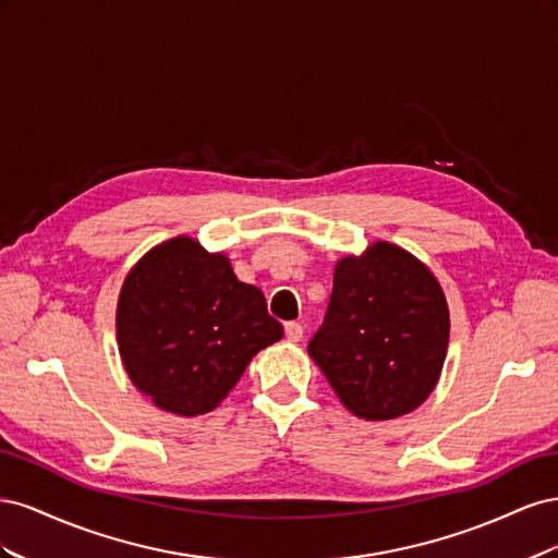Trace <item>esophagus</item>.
I'll list each match as a JSON object with an SVG mask.
<instances>
[{
  "label": "esophagus",
  "instance_id": "34e87169",
  "mask_svg": "<svg viewBox=\"0 0 558 558\" xmlns=\"http://www.w3.org/2000/svg\"><path fill=\"white\" fill-rule=\"evenodd\" d=\"M283 332H286V337H289L291 342H300L302 340V332H305V328H302L298 320H289V324L283 326Z\"/></svg>",
  "mask_w": 558,
  "mask_h": 558
}]
</instances>
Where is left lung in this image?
Segmentation results:
<instances>
[{
    "instance_id": "8db88e82",
    "label": "left lung",
    "mask_w": 558,
    "mask_h": 558,
    "mask_svg": "<svg viewBox=\"0 0 558 558\" xmlns=\"http://www.w3.org/2000/svg\"><path fill=\"white\" fill-rule=\"evenodd\" d=\"M447 342L449 310L430 269L377 242L365 256L337 263L324 324L307 351L349 412L381 421L430 396Z\"/></svg>"
}]
</instances>
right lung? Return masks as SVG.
Listing matches in <instances>:
<instances>
[{
    "mask_svg": "<svg viewBox=\"0 0 558 558\" xmlns=\"http://www.w3.org/2000/svg\"><path fill=\"white\" fill-rule=\"evenodd\" d=\"M116 332L132 384L158 408L197 416L228 396L283 328L223 253L177 238L150 248L128 275Z\"/></svg>",
    "mask_w": 558,
    "mask_h": 558,
    "instance_id": "right-lung-1",
    "label": "right lung"
}]
</instances>
